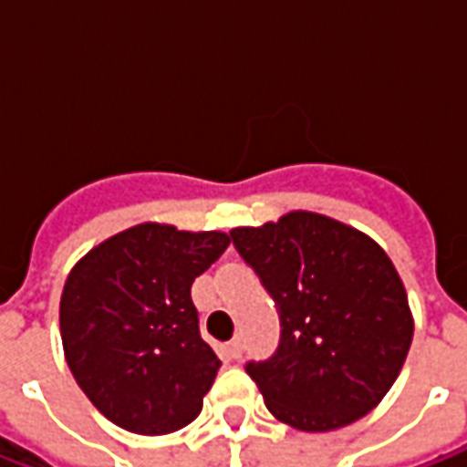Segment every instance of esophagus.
<instances>
[{
  "label": "esophagus",
  "mask_w": 467,
  "mask_h": 467,
  "mask_svg": "<svg viewBox=\"0 0 467 467\" xmlns=\"http://www.w3.org/2000/svg\"><path fill=\"white\" fill-rule=\"evenodd\" d=\"M227 355H230L233 360H237V358L243 355V340H240V337H234V340L227 343Z\"/></svg>",
  "instance_id": "obj_1"
}]
</instances>
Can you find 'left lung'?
Wrapping results in <instances>:
<instances>
[{"label": "left lung", "mask_w": 467, "mask_h": 467, "mask_svg": "<svg viewBox=\"0 0 467 467\" xmlns=\"http://www.w3.org/2000/svg\"><path fill=\"white\" fill-rule=\"evenodd\" d=\"M280 315V343L247 375L267 410L325 432L370 412L410 350L408 295L368 234L315 213L230 233Z\"/></svg>", "instance_id": "1"}]
</instances>
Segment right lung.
<instances>
[{"label":"right lung","mask_w":467,"mask_h":467,"mask_svg":"<svg viewBox=\"0 0 467 467\" xmlns=\"http://www.w3.org/2000/svg\"><path fill=\"white\" fill-rule=\"evenodd\" d=\"M230 237L144 223L109 237L69 273L59 303L67 365L107 420L164 435L202 410L220 358L200 335L194 277Z\"/></svg>","instance_id":"obj_1"}]
</instances>
